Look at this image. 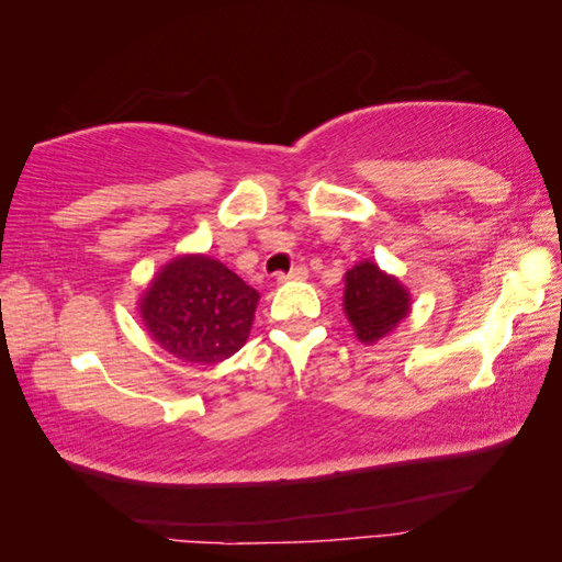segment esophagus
Listing matches in <instances>:
<instances>
[{"mask_svg":"<svg viewBox=\"0 0 562 562\" xmlns=\"http://www.w3.org/2000/svg\"><path fill=\"white\" fill-rule=\"evenodd\" d=\"M307 268H302V265H297V268H292L290 272H280L278 274V282H300V280H307Z\"/></svg>","mask_w":562,"mask_h":562,"instance_id":"obj_1","label":"esophagus"}]
</instances>
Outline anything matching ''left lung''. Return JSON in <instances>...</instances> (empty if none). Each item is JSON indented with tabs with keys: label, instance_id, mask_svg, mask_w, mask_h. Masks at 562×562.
I'll return each mask as SVG.
<instances>
[{
	"label": "left lung",
	"instance_id": "left-lung-1",
	"mask_svg": "<svg viewBox=\"0 0 562 562\" xmlns=\"http://www.w3.org/2000/svg\"><path fill=\"white\" fill-rule=\"evenodd\" d=\"M412 312V294L394 274L361 260L345 274V315L364 345H374Z\"/></svg>",
	"mask_w": 562,
	"mask_h": 562
}]
</instances>
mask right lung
<instances>
[{"mask_svg": "<svg viewBox=\"0 0 562 562\" xmlns=\"http://www.w3.org/2000/svg\"><path fill=\"white\" fill-rule=\"evenodd\" d=\"M258 300V290L221 260L180 255L150 280L138 310L160 349L188 364L211 367L245 345Z\"/></svg>", "mask_w": 562, "mask_h": 562, "instance_id": "1", "label": "right lung"}]
</instances>
